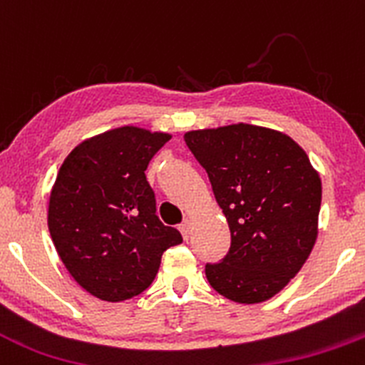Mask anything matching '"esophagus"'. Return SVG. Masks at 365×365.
<instances>
[{"label": "esophagus", "instance_id": "34e87169", "mask_svg": "<svg viewBox=\"0 0 365 365\" xmlns=\"http://www.w3.org/2000/svg\"><path fill=\"white\" fill-rule=\"evenodd\" d=\"M179 230H181L184 240H190V236H191V220H187V218L184 220L181 225H179Z\"/></svg>", "mask_w": 365, "mask_h": 365}]
</instances>
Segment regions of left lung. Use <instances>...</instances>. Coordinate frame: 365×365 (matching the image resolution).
Here are the masks:
<instances>
[{
	"mask_svg": "<svg viewBox=\"0 0 365 365\" xmlns=\"http://www.w3.org/2000/svg\"><path fill=\"white\" fill-rule=\"evenodd\" d=\"M184 142L207 172L230 229L225 257L205 264L209 284L237 304L269 300L316 243L319 174L293 138L261 125L187 131Z\"/></svg>",
	"mask_w": 365,
	"mask_h": 365,
	"instance_id": "left-lung-1",
	"label": "left lung"
}]
</instances>
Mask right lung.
Instances as JSON below:
<instances>
[{
    "mask_svg": "<svg viewBox=\"0 0 365 365\" xmlns=\"http://www.w3.org/2000/svg\"><path fill=\"white\" fill-rule=\"evenodd\" d=\"M168 133L124 125L92 136L61 163L48 227L61 262L92 297L122 302L153 284L167 248L182 243L161 223L145 170Z\"/></svg>",
    "mask_w": 365,
    "mask_h": 365,
    "instance_id": "1",
    "label": "right lung"
}]
</instances>
